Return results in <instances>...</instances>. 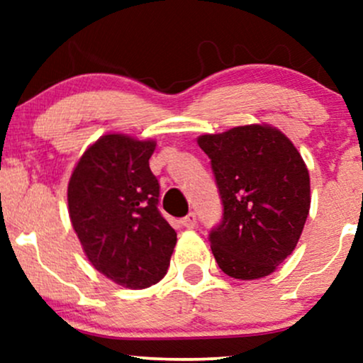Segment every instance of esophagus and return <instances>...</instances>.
I'll return each mask as SVG.
<instances>
[{
    "label": "esophagus",
    "instance_id": "obj_1",
    "mask_svg": "<svg viewBox=\"0 0 363 363\" xmlns=\"http://www.w3.org/2000/svg\"><path fill=\"white\" fill-rule=\"evenodd\" d=\"M182 225H184L186 228H194L196 227V215L194 213H189L186 215L184 218H182Z\"/></svg>",
    "mask_w": 363,
    "mask_h": 363
}]
</instances>
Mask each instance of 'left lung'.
Listing matches in <instances>:
<instances>
[{"label":"left lung","mask_w":363,"mask_h":363,"mask_svg":"<svg viewBox=\"0 0 363 363\" xmlns=\"http://www.w3.org/2000/svg\"><path fill=\"white\" fill-rule=\"evenodd\" d=\"M223 203L210 234L220 269L237 280L272 274L294 252L311 208L306 162L278 128L237 126L201 135Z\"/></svg>","instance_id":"left-lung-1"}]
</instances>
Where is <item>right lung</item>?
<instances>
[{"mask_svg":"<svg viewBox=\"0 0 363 363\" xmlns=\"http://www.w3.org/2000/svg\"><path fill=\"white\" fill-rule=\"evenodd\" d=\"M153 140L109 133L91 143L68 184L72 225L95 269L126 289L155 285L167 273L177 234L158 211L150 170Z\"/></svg>","mask_w":363,"mask_h":363,"instance_id":"right-lung-1","label":"right lung"}]
</instances>
